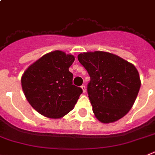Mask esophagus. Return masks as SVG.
Masks as SVG:
<instances>
[{
  "label": "esophagus",
  "instance_id": "1",
  "mask_svg": "<svg viewBox=\"0 0 155 155\" xmlns=\"http://www.w3.org/2000/svg\"><path fill=\"white\" fill-rule=\"evenodd\" d=\"M81 88H82L83 92H84V93L86 92V87H85V85H84V84H83V85H81Z\"/></svg>",
  "mask_w": 155,
  "mask_h": 155
}]
</instances>
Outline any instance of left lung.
Returning a JSON list of instances; mask_svg holds the SVG:
<instances>
[{
  "instance_id": "left-lung-1",
  "label": "left lung",
  "mask_w": 155,
  "mask_h": 155,
  "mask_svg": "<svg viewBox=\"0 0 155 155\" xmlns=\"http://www.w3.org/2000/svg\"><path fill=\"white\" fill-rule=\"evenodd\" d=\"M78 59L90 76L87 92L96 118L110 123L124 117L133 107L140 88L137 68L105 51L81 53Z\"/></svg>"
}]
</instances>
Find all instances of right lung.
<instances>
[{
    "mask_svg": "<svg viewBox=\"0 0 155 155\" xmlns=\"http://www.w3.org/2000/svg\"><path fill=\"white\" fill-rule=\"evenodd\" d=\"M74 56L55 51L43 55L24 72L22 88L30 104L42 115L59 118L71 111L82 93L69 71Z\"/></svg>",
    "mask_w": 155,
    "mask_h": 155,
    "instance_id": "right-lung-1",
    "label": "right lung"
}]
</instances>
